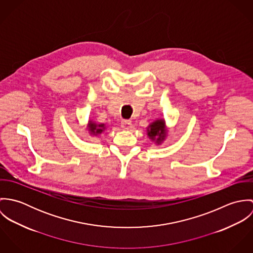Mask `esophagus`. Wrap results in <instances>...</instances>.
Masks as SVG:
<instances>
[{
    "instance_id": "1",
    "label": "esophagus",
    "mask_w": 253,
    "mask_h": 253,
    "mask_svg": "<svg viewBox=\"0 0 253 253\" xmlns=\"http://www.w3.org/2000/svg\"><path fill=\"white\" fill-rule=\"evenodd\" d=\"M121 126H122V128H123V129H126V130L130 129V128H131V126H132L131 121H129V120H124V121H122V123H121Z\"/></svg>"
}]
</instances>
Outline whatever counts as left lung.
<instances>
[{
    "label": "left lung",
    "mask_w": 253,
    "mask_h": 253,
    "mask_svg": "<svg viewBox=\"0 0 253 253\" xmlns=\"http://www.w3.org/2000/svg\"><path fill=\"white\" fill-rule=\"evenodd\" d=\"M146 132L148 138L155 144L161 145L164 143L169 134V127L165 119H156L146 127Z\"/></svg>",
    "instance_id": "1"
}]
</instances>
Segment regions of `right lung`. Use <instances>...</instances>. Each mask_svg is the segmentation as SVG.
<instances>
[{
  "label": "right lung",
  "instance_id": "right-lung-1",
  "mask_svg": "<svg viewBox=\"0 0 253 253\" xmlns=\"http://www.w3.org/2000/svg\"><path fill=\"white\" fill-rule=\"evenodd\" d=\"M86 129L91 137H96L104 132V130L106 129V126L105 124H99L94 122L93 120H88L86 124Z\"/></svg>",
  "mask_w": 253,
  "mask_h": 253
}]
</instances>
